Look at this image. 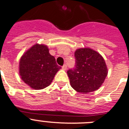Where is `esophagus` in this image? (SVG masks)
<instances>
[{"mask_svg": "<svg viewBox=\"0 0 129 129\" xmlns=\"http://www.w3.org/2000/svg\"><path fill=\"white\" fill-rule=\"evenodd\" d=\"M62 69H63V70H64V71H65V70H67V64H64V65L62 66Z\"/></svg>", "mask_w": 129, "mask_h": 129, "instance_id": "34e87169", "label": "esophagus"}]
</instances>
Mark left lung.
Returning <instances> with one entry per match:
<instances>
[{
    "mask_svg": "<svg viewBox=\"0 0 129 129\" xmlns=\"http://www.w3.org/2000/svg\"><path fill=\"white\" fill-rule=\"evenodd\" d=\"M74 57L75 66L67 71L72 88L83 93L98 90L107 75L104 58L89 48L77 49Z\"/></svg>",
    "mask_w": 129,
    "mask_h": 129,
    "instance_id": "8db88e82",
    "label": "left lung"
}]
</instances>
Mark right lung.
<instances>
[{
	"label": "right lung",
	"mask_w": 129,
	"mask_h": 129,
	"mask_svg": "<svg viewBox=\"0 0 129 129\" xmlns=\"http://www.w3.org/2000/svg\"><path fill=\"white\" fill-rule=\"evenodd\" d=\"M61 69L47 47L36 44L22 57L20 74L22 80L35 90L49 86L57 71Z\"/></svg>",
	"instance_id": "1"
}]
</instances>
